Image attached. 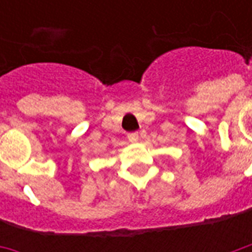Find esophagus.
<instances>
[{"instance_id":"esophagus-1","label":"esophagus","mask_w":252,"mask_h":252,"mask_svg":"<svg viewBox=\"0 0 252 252\" xmlns=\"http://www.w3.org/2000/svg\"><path fill=\"white\" fill-rule=\"evenodd\" d=\"M128 139H129V142H131V143L139 142V133H137V132L129 133V135H128Z\"/></svg>"}]
</instances>
